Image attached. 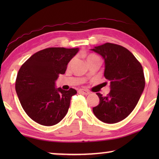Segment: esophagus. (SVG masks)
Here are the masks:
<instances>
[{"instance_id":"1","label":"esophagus","mask_w":159,"mask_h":159,"mask_svg":"<svg viewBox=\"0 0 159 159\" xmlns=\"http://www.w3.org/2000/svg\"><path fill=\"white\" fill-rule=\"evenodd\" d=\"M78 92H79L80 93H81V94H82V95H85L90 94V92H89L88 90H83V89H80V90H79V91H78Z\"/></svg>"}]
</instances>
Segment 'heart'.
I'll return each instance as SVG.
<instances>
[{"label":"heart","instance_id":"heart-1","mask_svg":"<svg viewBox=\"0 0 159 159\" xmlns=\"http://www.w3.org/2000/svg\"><path fill=\"white\" fill-rule=\"evenodd\" d=\"M99 58L98 56H97L96 55H94V54H90V55H88V56H87V61H90L91 59H93V58ZM73 62V59L71 60L70 61H69V63L68 64V67H69L71 65V64H72Z\"/></svg>","mask_w":159,"mask_h":159}]
</instances>
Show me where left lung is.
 Listing matches in <instances>:
<instances>
[{
  "label": "left lung",
  "mask_w": 159,
  "mask_h": 159,
  "mask_svg": "<svg viewBox=\"0 0 159 159\" xmlns=\"http://www.w3.org/2000/svg\"><path fill=\"white\" fill-rule=\"evenodd\" d=\"M90 50L104 59V77L110 81L111 88L106 96L97 93L100 102L93 111L104 123H117L134 110L144 90L143 66L129 50L119 45L106 43Z\"/></svg>",
  "instance_id": "1"
}]
</instances>
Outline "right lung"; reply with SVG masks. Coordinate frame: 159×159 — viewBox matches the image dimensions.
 <instances>
[{
	"label": "right lung",
	"mask_w": 159,
	"mask_h": 159,
	"mask_svg": "<svg viewBox=\"0 0 159 159\" xmlns=\"http://www.w3.org/2000/svg\"><path fill=\"white\" fill-rule=\"evenodd\" d=\"M78 51V48L43 49L19 69L15 84L16 94L26 114L35 122L53 126L66 116L71 98L77 91L56 88V81L58 75L65 73L67 64Z\"/></svg>",
	"instance_id": "right-lung-1"
}]
</instances>
